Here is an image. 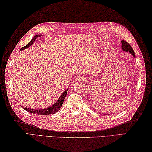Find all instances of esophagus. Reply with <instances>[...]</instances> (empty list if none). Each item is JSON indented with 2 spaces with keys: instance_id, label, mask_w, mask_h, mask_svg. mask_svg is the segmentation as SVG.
Listing matches in <instances>:
<instances>
[{
  "instance_id": "esophagus-1",
  "label": "esophagus",
  "mask_w": 152,
  "mask_h": 152,
  "mask_svg": "<svg viewBox=\"0 0 152 152\" xmlns=\"http://www.w3.org/2000/svg\"><path fill=\"white\" fill-rule=\"evenodd\" d=\"M85 80L86 78H84V76H83L82 75H79L76 78V81H83Z\"/></svg>"
}]
</instances>
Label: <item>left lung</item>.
<instances>
[{"mask_svg": "<svg viewBox=\"0 0 152 152\" xmlns=\"http://www.w3.org/2000/svg\"><path fill=\"white\" fill-rule=\"evenodd\" d=\"M121 48H122V50L124 51H128V52H129L130 53H131L133 56L135 57V53H134V51L133 50V48H131V45L129 44L127 42L125 41V40H122L121 41Z\"/></svg>", "mask_w": 152, "mask_h": 152, "instance_id": "8db88e82", "label": "left lung"}]
</instances>
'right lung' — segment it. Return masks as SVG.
I'll use <instances>...</instances> for the list:
<instances>
[{
  "instance_id": "1",
  "label": "right lung",
  "mask_w": 152,
  "mask_h": 152,
  "mask_svg": "<svg viewBox=\"0 0 152 152\" xmlns=\"http://www.w3.org/2000/svg\"><path fill=\"white\" fill-rule=\"evenodd\" d=\"M41 37L40 34H37L36 36H34V38H33V39H32L28 44L26 46L23 47L21 50H23L25 49H26V48L30 47L32 44H33L34 42L36 40V38L38 37ZM69 89H66L64 91L62 94L61 95L60 97L59 98V99L57 100V102L55 103V104L52 106H51L50 107H48L47 108H44V109H39V110H36V109H32V108H25V107H23L24 110H25L28 112L29 113H31V114H39V115H50V114H56V112H57L59 110L61 106H62L63 103L64 102V98H65V96L66 95V93L67 91Z\"/></svg>"
}]
</instances>
